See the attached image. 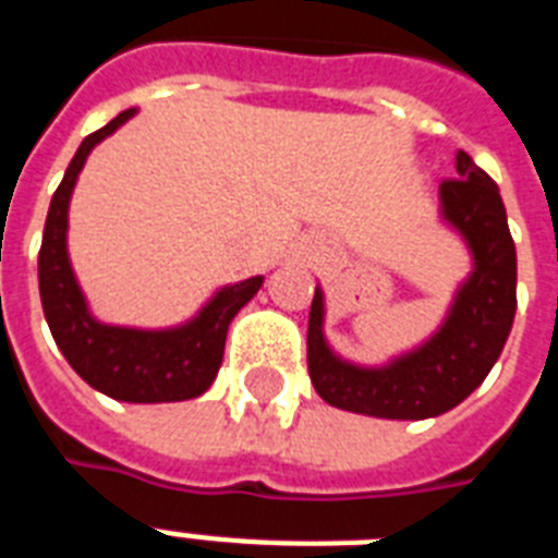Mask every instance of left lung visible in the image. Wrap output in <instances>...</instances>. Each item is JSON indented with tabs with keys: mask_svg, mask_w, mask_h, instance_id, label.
<instances>
[{
	"mask_svg": "<svg viewBox=\"0 0 558 558\" xmlns=\"http://www.w3.org/2000/svg\"><path fill=\"white\" fill-rule=\"evenodd\" d=\"M440 199L446 219L475 254V271L460 289L449 322L411 356L365 371L330 353L322 336V292L315 289L306 365L324 402L385 420H425L463 402L501 356L515 315V243L501 193L469 153L458 150V179H442Z\"/></svg>",
	"mask_w": 558,
	"mask_h": 558,
	"instance_id": "obj_1",
	"label": "left lung"
}]
</instances>
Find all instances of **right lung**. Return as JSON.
Returning <instances> with one entry per match:
<instances>
[{
	"label": "right lung",
	"instance_id": "1",
	"mask_svg": "<svg viewBox=\"0 0 558 558\" xmlns=\"http://www.w3.org/2000/svg\"><path fill=\"white\" fill-rule=\"evenodd\" d=\"M133 112L135 109H126L107 126H100L98 133L86 135L69 161L63 182L48 205L39 245V298L57 348L83 381L121 402H179L199 397L210 388L222 365L228 324L252 301L263 278H248L222 289L202 310L199 318L168 332L107 327L86 313V301L74 283L65 254L69 196L92 147L116 133L126 118H133Z\"/></svg>",
	"mask_w": 558,
	"mask_h": 558
}]
</instances>
